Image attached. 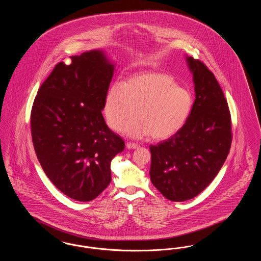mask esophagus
Here are the masks:
<instances>
[{
    "label": "esophagus",
    "mask_w": 261,
    "mask_h": 261,
    "mask_svg": "<svg viewBox=\"0 0 261 261\" xmlns=\"http://www.w3.org/2000/svg\"><path fill=\"white\" fill-rule=\"evenodd\" d=\"M126 148L128 149H138L139 146L137 144H134V143H127L126 144Z\"/></svg>",
    "instance_id": "34e87169"
}]
</instances>
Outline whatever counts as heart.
<instances>
[{
  "mask_svg": "<svg viewBox=\"0 0 261 261\" xmlns=\"http://www.w3.org/2000/svg\"><path fill=\"white\" fill-rule=\"evenodd\" d=\"M193 107L191 94L178 87L170 75L141 72L132 75L124 85L114 83L109 88L103 112L108 125L130 139L146 137L163 141L175 135L183 126Z\"/></svg>",
  "mask_w": 261,
  "mask_h": 261,
  "instance_id": "obj_1",
  "label": "heart"
}]
</instances>
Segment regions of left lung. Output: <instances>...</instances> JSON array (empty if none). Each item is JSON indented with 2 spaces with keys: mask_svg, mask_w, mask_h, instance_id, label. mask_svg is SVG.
Listing matches in <instances>:
<instances>
[{
  "mask_svg": "<svg viewBox=\"0 0 261 261\" xmlns=\"http://www.w3.org/2000/svg\"><path fill=\"white\" fill-rule=\"evenodd\" d=\"M196 99L184 126L167 141L150 146V181L172 201L193 199L212 182L229 153L232 133L227 100L216 78L187 57Z\"/></svg>",
  "mask_w": 261,
  "mask_h": 261,
  "instance_id": "1",
  "label": "left lung"
}]
</instances>
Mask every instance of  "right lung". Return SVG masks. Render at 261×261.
<instances>
[{
	"instance_id": "add662e5",
	"label": "right lung",
	"mask_w": 261,
	"mask_h": 261,
	"mask_svg": "<svg viewBox=\"0 0 261 261\" xmlns=\"http://www.w3.org/2000/svg\"><path fill=\"white\" fill-rule=\"evenodd\" d=\"M70 60L58 63L39 89L31 134L51 183L71 199L89 201L109 186L111 162L125 148L101 114L115 64L102 50Z\"/></svg>"
}]
</instances>
